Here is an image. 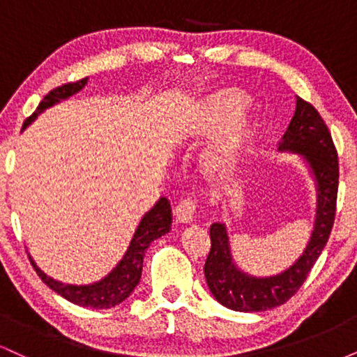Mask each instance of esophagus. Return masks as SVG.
<instances>
[{"instance_id": "obj_1", "label": "esophagus", "mask_w": 357, "mask_h": 357, "mask_svg": "<svg viewBox=\"0 0 357 357\" xmlns=\"http://www.w3.org/2000/svg\"><path fill=\"white\" fill-rule=\"evenodd\" d=\"M195 213H196V203L192 202L191 198L183 199V202H179L178 206L174 208L176 221H179V223H191L192 218H195Z\"/></svg>"}]
</instances>
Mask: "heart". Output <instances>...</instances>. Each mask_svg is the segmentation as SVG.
Masks as SVG:
<instances>
[{
    "mask_svg": "<svg viewBox=\"0 0 357 357\" xmlns=\"http://www.w3.org/2000/svg\"><path fill=\"white\" fill-rule=\"evenodd\" d=\"M247 104L243 90L220 87L196 97L179 117L178 137L184 147L192 149L211 139L199 158V171L208 181H231L247 161L257 134Z\"/></svg>",
    "mask_w": 357,
    "mask_h": 357,
    "instance_id": "obj_1",
    "label": "heart"
}]
</instances>
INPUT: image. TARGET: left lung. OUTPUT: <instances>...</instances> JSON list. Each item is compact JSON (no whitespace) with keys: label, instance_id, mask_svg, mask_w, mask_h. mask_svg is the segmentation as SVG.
Wrapping results in <instances>:
<instances>
[{"label":"left lung","instance_id":"left-lung-1","mask_svg":"<svg viewBox=\"0 0 357 357\" xmlns=\"http://www.w3.org/2000/svg\"><path fill=\"white\" fill-rule=\"evenodd\" d=\"M278 151L301 155L312 174L317 192L314 230L302 255L289 268L272 277H253L233 260L225 223L211 225V250L204 264V277L213 297L236 312H261L285 304L305 282L333 230L339 186L337 151L326 122L301 97Z\"/></svg>","mask_w":357,"mask_h":357}]
</instances>
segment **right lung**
<instances>
[{"label": "right lung", "instance_id": "obj_1", "mask_svg": "<svg viewBox=\"0 0 357 357\" xmlns=\"http://www.w3.org/2000/svg\"><path fill=\"white\" fill-rule=\"evenodd\" d=\"M89 79H82L75 84H65L61 87L53 89L50 93L43 97L40 105L31 114L30 117L24 121L23 129H26L31 122L35 121L40 114L45 112L47 109L53 107L61 100H67L73 93L80 92L82 89L87 85ZM171 223H173V213H171V204L167 198H159L158 202L149 211L142 216L139 221V227L134 231L132 240H130L129 247H127L124 257L119 264L114 267L104 278L99 282L87 285H73V284H63V282L55 280V278L48 277L35 260L30 255V261L33 265L35 272L38 277L47 284L53 292H56L72 304H77L80 307H90V309H110L124 302L127 297L132 294L136 289L139 280H141L142 273V260H144L146 250L154 240L161 238L171 230Z\"/></svg>", "mask_w": 357, "mask_h": 357}]
</instances>
